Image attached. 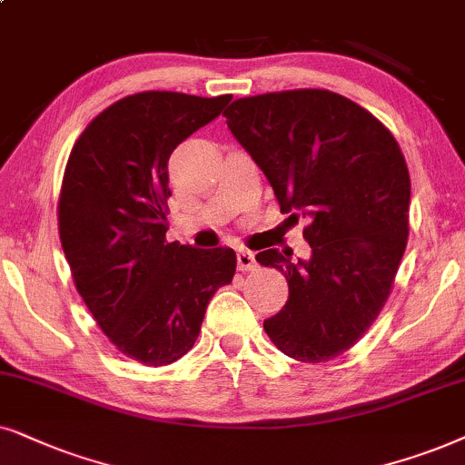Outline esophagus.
<instances>
[{
  "mask_svg": "<svg viewBox=\"0 0 465 465\" xmlns=\"http://www.w3.org/2000/svg\"><path fill=\"white\" fill-rule=\"evenodd\" d=\"M257 268V262H255V255H252L251 251H238V270L240 272H251Z\"/></svg>",
  "mask_w": 465,
  "mask_h": 465,
  "instance_id": "obj_1",
  "label": "esophagus"
}]
</instances>
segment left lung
I'll return each mask as SVG.
<instances>
[{
	"instance_id": "left-lung-1",
	"label": "left lung",
	"mask_w": 465,
	"mask_h": 465,
	"mask_svg": "<svg viewBox=\"0 0 465 465\" xmlns=\"http://www.w3.org/2000/svg\"><path fill=\"white\" fill-rule=\"evenodd\" d=\"M223 116L281 213L308 221L306 262L257 252L289 284L287 304L263 330L291 359L330 361L379 317L404 257L411 174L401 148L372 113L327 89L240 97Z\"/></svg>"
}]
</instances>
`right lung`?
Wrapping results in <instances>:
<instances>
[{
    "instance_id": "right-lung-1",
    "label": "right lung",
    "mask_w": 465,
    "mask_h": 465,
    "mask_svg": "<svg viewBox=\"0 0 465 465\" xmlns=\"http://www.w3.org/2000/svg\"><path fill=\"white\" fill-rule=\"evenodd\" d=\"M232 95L142 91L99 113L61 183L59 238L74 284L116 351L168 366L193 349L216 289L236 274L232 249L168 242V159Z\"/></svg>"
}]
</instances>
